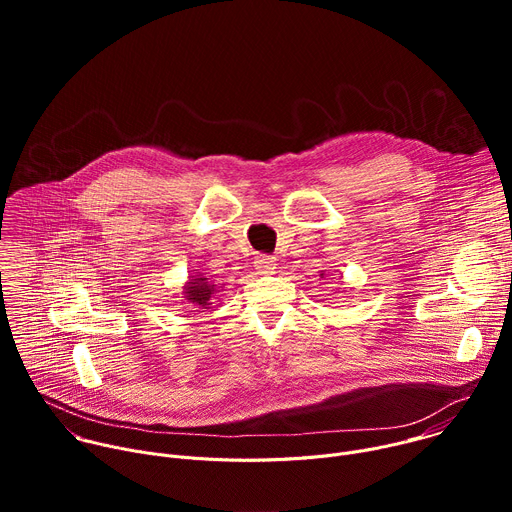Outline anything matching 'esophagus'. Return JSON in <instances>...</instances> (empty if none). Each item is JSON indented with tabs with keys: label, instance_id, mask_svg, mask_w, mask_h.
Listing matches in <instances>:
<instances>
[{
	"label": "esophagus",
	"instance_id": "obj_1",
	"mask_svg": "<svg viewBox=\"0 0 512 512\" xmlns=\"http://www.w3.org/2000/svg\"><path fill=\"white\" fill-rule=\"evenodd\" d=\"M275 257H269V255H257L255 261H253V267L257 269V273H263V275H269V273H275Z\"/></svg>",
	"mask_w": 512,
	"mask_h": 512
}]
</instances>
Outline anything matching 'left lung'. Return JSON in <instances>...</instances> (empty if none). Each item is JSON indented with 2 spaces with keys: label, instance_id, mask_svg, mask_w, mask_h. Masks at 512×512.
<instances>
[{
  "label": "left lung",
  "instance_id": "left-lung-1",
  "mask_svg": "<svg viewBox=\"0 0 512 512\" xmlns=\"http://www.w3.org/2000/svg\"><path fill=\"white\" fill-rule=\"evenodd\" d=\"M322 275H324V273H322Z\"/></svg>",
  "mask_w": 512,
  "mask_h": 512
}]
</instances>
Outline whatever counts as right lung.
Here are the masks:
<instances>
[{
  "instance_id": "add662e5",
  "label": "right lung",
  "mask_w": 512,
  "mask_h": 512,
  "mask_svg": "<svg viewBox=\"0 0 512 512\" xmlns=\"http://www.w3.org/2000/svg\"><path fill=\"white\" fill-rule=\"evenodd\" d=\"M216 285H214V281H210L206 275H202V273H196V275H190V279H188V283L184 285V291H182V298L188 302V304H192L194 308H202V310H206L212 302V298H214V294H216Z\"/></svg>"
}]
</instances>
